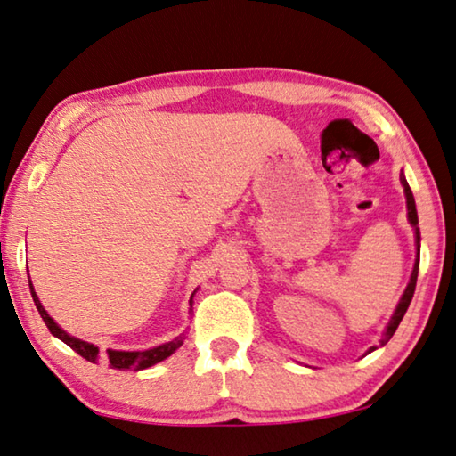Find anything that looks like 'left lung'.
Here are the masks:
<instances>
[{
	"mask_svg": "<svg viewBox=\"0 0 456 456\" xmlns=\"http://www.w3.org/2000/svg\"><path fill=\"white\" fill-rule=\"evenodd\" d=\"M400 182H402V185H404V193H406V208H408V222L412 224V228H414V234H416V250H418V255H416V263H414L412 277H410L408 287H406V290H404V295H402L400 303H398V307H396V311H394L392 319L387 321L386 331H384V335H382V339H379V346H386V343L392 339V335L396 333L398 325H400V321H402V317H404V313H406V309H408V305H410V301H412V297H414L416 279H418V265H420V230H418V214H416L414 196H412V190H410V185H408V182H406L404 174H400ZM374 349H376V347H370V349H368V354H370V352H374Z\"/></svg>",
	"mask_w": 456,
	"mask_h": 456,
	"instance_id": "8db88e82",
	"label": "left lung"
}]
</instances>
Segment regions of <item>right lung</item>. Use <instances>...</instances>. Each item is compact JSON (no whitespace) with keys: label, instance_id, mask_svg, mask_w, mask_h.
<instances>
[{"label":"right lung","instance_id":"right-lung-1","mask_svg":"<svg viewBox=\"0 0 456 456\" xmlns=\"http://www.w3.org/2000/svg\"><path fill=\"white\" fill-rule=\"evenodd\" d=\"M29 290H32V298L36 303V309H38L40 317L44 319V323H46L50 333L54 335V338H58L60 341H64L66 346L72 347L74 352L85 357V360L93 362V363L99 360V347L93 346V343H88V341L72 338V335L66 333L62 327H58L56 321L48 315V311L42 307L40 298H38V295H36V290L32 287V281H29ZM190 307H191V298H190ZM183 339H185L183 335H179V338H175L174 341H167V343H163V346L145 349V352H117V349H107L109 365L113 370H145V368H151V365L163 362L166 357H169L171 354L177 352V349L182 347Z\"/></svg>","mask_w":456,"mask_h":456}]
</instances>
